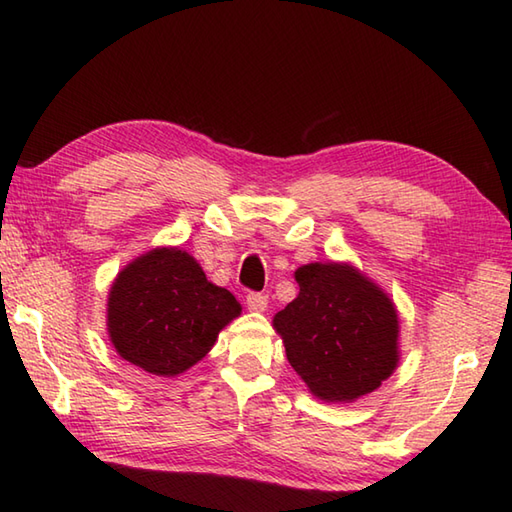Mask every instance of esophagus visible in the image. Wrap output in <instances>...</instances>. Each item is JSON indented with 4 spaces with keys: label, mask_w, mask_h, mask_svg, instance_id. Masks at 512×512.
Here are the masks:
<instances>
[{
    "label": "esophagus",
    "mask_w": 512,
    "mask_h": 512,
    "mask_svg": "<svg viewBox=\"0 0 512 512\" xmlns=\"http://www.w3.org/2000/svg\"><path fill=\"white\" fill-rule=\"evenodd\" d=\"M246 306L250 312H264L268 308V297L259 295V292H250L246 297Z\"/></svg>",
    "instance_id": "obj_1"
}]
</instances>
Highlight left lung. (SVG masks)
I'll list each match as a JSON object with an SVG mask.
<instances>
[{"label":"left lung","mask_w":512,"mask_h":512,"mask_svg":"<svg viewBox=\"0 0 512 512\" xmlns=\"http://www.w3.org/2000/svg\"><path fill=\"white\" fill-rule=\"evenodd\" d=\"M295 281L297 299L273 317L292 369L332 405L372 394L400 363L394 299L350 262L299 266Z\"/></svg>","instance_id":"8db88e82"}]
</instances>
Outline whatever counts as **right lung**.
Masks as SVG:
<instances>
[{"label": "right lung", "instance_id": "1", "mask_svg": "<svg viewBox=\"0 0 512 512\" xmlns=\"http://www.w3.org/2000/svg\"><path fill=\"white\" fill-rule=\"evenodd\" d=\"M239 314V301L206 279L198 259L156 246L114 277L105 323L118 356L171 378L200 363Z\"/></svg>", "mask_w": 512, "mask_h": 512}]
</instances>
